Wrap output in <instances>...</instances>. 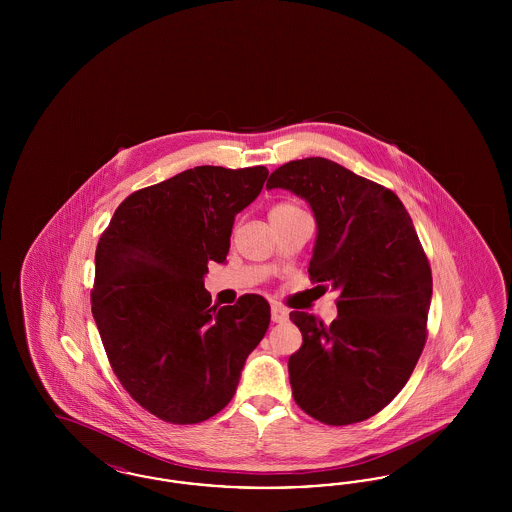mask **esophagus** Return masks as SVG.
<instances>
[{
  "label": "esophagus",
  "mask_w": 512,
  "mask_h": 512,
  "mask_svg": "<svg viewBox=\"0 0 512 512\" xmlns=\"http://www.w3.org/2000/svg\"><path fill=\"white\" fill-rule=\"evenodd\" d=\"M270 318H272V322H286V320H288V309H284V307L278 305V303H272V307H270Z\"/></svg>",
  "instance_id": "1"
}]
</instances>
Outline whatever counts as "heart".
I'll return each mask as SVG.
<instances>
[{
	"instance_id": "obj_1",
	"label": "heart",
	"mask_w": 512,
	"mask_h": 512,
	"mask_svg": "<svg viewBox=\"0 0 512 512\" xmlns=\"http://www.w3.org/2000/svg\"><path fill=\"white\" fill-rule=\"evenodd\" d=\"M297 213H303V207L297 201H280V203L270 207L268 219H286V217H292V215H297Z\"/></svg>"
}]
</instances>
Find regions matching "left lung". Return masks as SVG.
<instances>
[{"instance_id": "8db88e82", "label": "left lung", "mask_w": 512, "mask_h": 512, "mask_svg": "<svg viewBox=\"0 0 512 512\" xmlns=\"http://www.w3.org/2000/svg\"><path fill=\"white\" fill-rule=\"evenodd\" d=\"M309 201L318 224L309 278L340 295L332 324L293 311L303 345L288 363L295 403L347 426L403 390L428 338L432 268L401 199L334 161L307 157L270 174Z\"/></svg>"}]
</instances>
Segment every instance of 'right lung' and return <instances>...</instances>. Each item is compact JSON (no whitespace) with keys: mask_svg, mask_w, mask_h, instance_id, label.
Wrapping results in <instances>:
<instances>
[{"mask_svg":"<svg viewBox=\"0 0 512 512\" xmlns=\"http://www.w3.org/2000/svg\"><path fill=\"white\" fill-rule=\"evenodd\" d=\"M267 167H195L128 195L96 249L92 315L109 365L147 413L197 424L234 397L267 334L255 293L211 305L209 261L224 263L234 217L261 194Z\"/></svg>","mask_w":512,"mask_h":512,"instance_id":"add662e5","label":"right lung"}]
</instances>
